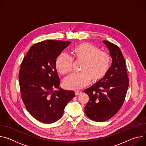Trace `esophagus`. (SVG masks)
Listing matches in <instances>:
<instances>
[{"mask_svg": "<svg viewBox=\"0 0 146 146\" xmlns=\"http://www.w3.org/2000/svg\"><path fill=\"white\" fill-rule=\"evenodd\" d=\"M81 94V91H75V95H79Z\"/></svg>", "mask_w": 146, "mask_h": 146, "instance_id": "esophagus-1", "label": "esophagus"}]
</instances>
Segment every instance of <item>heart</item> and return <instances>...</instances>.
<instances>
[{
	"mask_svg": "<svg viewBox=\"0 0 146 146\" xmlns=\"http://www.w3.org/2000/svg\"><path fill=\"white\" fill-rule=\"evenodd\" d=\"M72 59L81 62L78 74H73L64 80V85L69 90H79L87 86L91 80L96 82L102 80L108 72L110 56L106 52L100 51L96 46L82 42L71 50ZM65 54H60L56 58L55 65L61 74H66L71 70L72 60Z\"/></svg>",
	"mask_w": 146,
	"mask_h": 146,
	"instance_id": "heart-1",
	"label": "heart"
}]
</instances>
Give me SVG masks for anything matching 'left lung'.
Instances as JSON below:
<instances>
[{
	"mask_svg": "<svg viewBox=\"0 0 146 146\" xmlns=\"http://www.w3.org/2000/svg\"><path fill=\"white\" fill-rule=\"evenodd\" d=\"M110 52L112 64L102 81L96 82L84 92L89 96L85 113L91 119L105 121L113 117L123 105L129 86L125 60L119 48L103 40Z\"/></svg>",
	"mask_w": 146,
	"mask_h": 146,
	"instance_id": "obj_1",
	"label": "left lung"
}]
</instances>
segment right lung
<instances>
[{
	"mask_svg": "<svg viewBox=\"0 0 146 146\" xmlns=\"http://www.w3.org/2000/svg\"><path fill=\"white\" fill-rule=\"evenodd\" d=\"M69 41L46 40L35 44L24 58L19 72L23 102L37 121L51 123L63 115L65 106L75 96L59 87L55 62ZM57 89V91H54Z\"/></svg>",
	"mask_w": 146,
	"mask_h": 146,
	"instance_id": "1",
	"label": "right lung"
}]
</instances>
